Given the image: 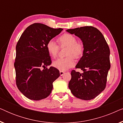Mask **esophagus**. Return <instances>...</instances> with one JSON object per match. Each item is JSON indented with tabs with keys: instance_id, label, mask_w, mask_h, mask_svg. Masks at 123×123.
<instances>
[{
	"instance_id": "obj_1",
	"label": "esophagus",
	"mask_w": 123,
	"mask_h": 123,
	"mask_svg": "<svg viewBox=\"0 0 123 123\" xmlns=\"http://www.w3.org/2000/svg\"><path fill=\"white\" fill-rule=\"evenodd\" d=\"M65 73L64 72H63V71H60V75L62 76V75H64V74Z\"/></svg>"
}]
</instances>
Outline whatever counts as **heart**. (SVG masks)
<instances>
[{
	"mask_svg": "<svg viewBox=\"0 0 123 123\" xmlns=\"http://www.w3.org/2000/svg\"><path fill=\"white\" fill-rule=\"evenodd\" d=\"M58 42L60 46L68 47L67 55L69 56L65 58H59L53 62V66L61 71H65L75 64L73 56L79 58L83 54L84 47L82 43L77 42V39L73 35L65 33L58 38ZM46 48L50 56L55 57L58 54L59 46L53 40L48 42ZM73 56H72V55Z\"/></svg>",
	"mask_w": 123,
	"mask_h": 123,
	"instance_id": "heart-1",
	"label": "heart"
}]
</instances>
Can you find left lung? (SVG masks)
Masks as SVG:
<instances>
[{"label": "left lung", "instance_id": "obj_1", "mask_svg": "<svg viewBox=\"0 0 123 123\" xmlns=\"http://www.w3.org/2000/svg\"><path fill=\"white\" fill-rule=\"evenodd\" d=\"M66 31L78 37L84 47L83 56L75 66L83 73L72 70L69 88L77 98L92 100L105 88L110 68L109 46L102 33L93 27H82Z\"/></svg>", "mask_w": 123, "mask_h": 123}]
</instances>
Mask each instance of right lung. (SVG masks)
Instances as JSON below:
<instances>
[{
  "label": "right lung",
  "instance_id": "right-lung-1",
  "mask_svg": "<svg viewBox=\"0 0 123 123\" xmlns=\"http://www.w3.org/2000/svg\"><path fill=\"white\" fill-rule=\"evenodd\" d=\"M63 30L33 23L25 30L17 43L14 64L17 86L30 100H40L49 96L53 83L60 76L56 68H46L51 63L46 45Z\"/></svg>",
  "mask_w": 123,
  "mask_h": 123
}]
</instances>
